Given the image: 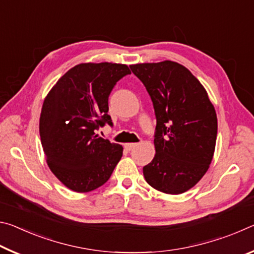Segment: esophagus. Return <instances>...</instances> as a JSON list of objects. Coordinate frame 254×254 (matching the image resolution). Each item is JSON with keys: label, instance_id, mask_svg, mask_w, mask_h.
<instances>
[{"label": "esophagus", "instance_id": "34e87169", "mask_svg": "<svg viewBox=\"0 0 254 254\" xmlns=\"http://www.w3.org/2000/svg\"><path fill=\"white\" fill-rule=\"evenodd\" d=\"M136 145H137V143H126V144H124V148L130 151V150H132L133 148H135Z\"/></svg>", "mask_w": 254, "mask_h": 254}]
</instances>
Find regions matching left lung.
Segmentation results:
<instances>
[{
  "instance_id": "obj_1",
  "label": "left lung",
  "mask_w": 254,
  "mask_h": 254,
  "mask_svg": "<svg viewBox=\"0 0 254 254\" xmlns=\"http://www.w3.org/2000/svg\"><path fill=\"white\" fill-rule=\"evenodd\" d=\"M130 68L147 88L157 119L156 154L143 167L144 178L159 191L182 194L199 182L212 162L216 112L203 85L180 64L165 60Z\"/></svg>"
}]
</instances>
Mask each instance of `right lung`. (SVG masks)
I'll list each match as a JSON object with an SVG mask.
<instances>
[{"mask_svg": "<svg viewBox=\"0 0 254 254\" xmlns=\"http://www.w3.org/2000/svg\"><path fill=\"white\" fill-rule=\"evenodd\" d=\"M131 74L122 64H79L68 70L47 95L40 115L41 144L50 170L67 188L94 190L110 179L123 148L95 131L113 126L109 96Z\"/></svg>", "mask_w": 254, "mask_h": 254, "instance_id": "right-lung-1", "label": "right lung"}]
</instances>
